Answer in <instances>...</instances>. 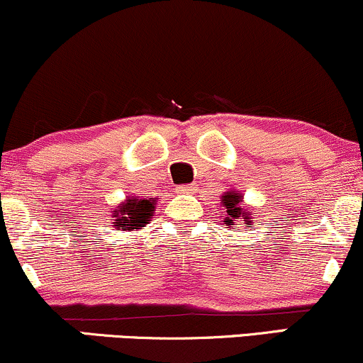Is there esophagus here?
I'll use <instances>...</instances> for the list:
<instances>
[{
	"mask_svg": "<svg viewBox=\"0 0 363 363\" xmlns=\"http://www.w3.org/2000/svg\"><path fill=\"white\" fill-rule=\"evenodd\" d=\"M193 191H194V186H191V184L177 187V193H181V194H189V193H193Z\"/></svg>",
	"mask_w": 363,
	"mask_h": 363,
	"instance_id": "esophagus-1",
	"label": "esophagus"
}]
</instances>
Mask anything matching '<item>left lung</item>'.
Instances as JSON below:
<instances>
[{
  "label": "left lung",
  "mask_w": 363,
  "mask_h": 363,
  "mask_svg": "<svg viewBox=\"0 0 363 363\" xmlns=\"http://www.w3.org/2000/svg\"><path fill=\"white\" fill-rule=\"evenodd\" d=\"M243 194L240 191H228L221 196V208H223L225 218L223 223L231 228L237 221H243L245 225H252V216L247 208H242Z\"/></svg>",
  "instance_id": "left-lung-1"
}]
</instances>
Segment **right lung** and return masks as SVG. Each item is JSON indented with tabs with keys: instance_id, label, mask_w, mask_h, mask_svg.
<instances>
[{
	"instance_id": "obj_1",
	"label": "right lung",
	"mask_w": 363,
	"mask_h": 363,
	"mask_svg": "<svg viewBox=\"0 0 363 363\" xmlns=\"http://www.w3.org/2000/svg\"><path fill=\"white\" fill-rule=\"evenodd\" d=\"M155 204L154 198L138 199L135 196H128V199L113 211V226L123 231L142 230L154 216Z\"/></svg>"
}]
</instances>
